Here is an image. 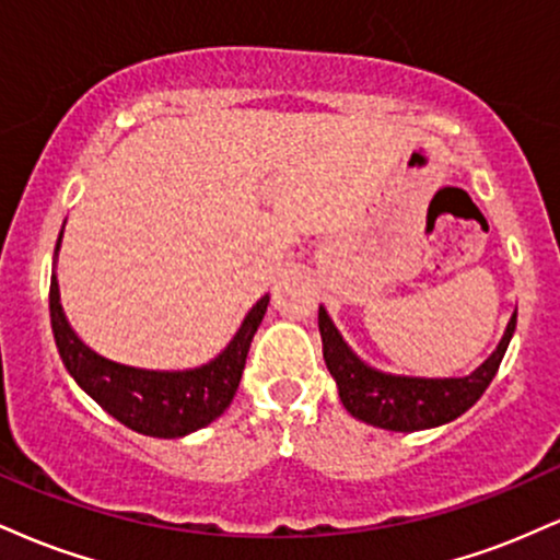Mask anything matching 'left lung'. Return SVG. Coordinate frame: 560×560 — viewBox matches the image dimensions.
Returning a JSON list of instances; mask_svg holds the SVG:
<instances>
[{"label":"left lung","instance_id":"8db88e82","mask_svg":"<svg viewBox=\"0 0 560 560\" xmlns=\"http://www.w3.org/2000/svg\"><path fill=\"white\" fill-rule=\"evenodd\" d=\"M318 331L324 342L326 369L337 382L339 400L347 413L387 432H421L458 419L485 395L516 331V313L508 320L503 339L492 355L477 371L447 378L387 374L361 361L345 342L324 305L318 307Z\"/></svg>","mask_w":560,"mask_h":560}]
</instances>
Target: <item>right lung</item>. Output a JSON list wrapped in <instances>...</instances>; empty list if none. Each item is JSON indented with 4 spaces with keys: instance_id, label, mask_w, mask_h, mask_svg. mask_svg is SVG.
<instances>
[{
    "instance_id": "right-lung-1",
    "label": "right lung",
    "mask_w": 560,
    "mask_h": 560,
    "mask_svg": "<svg viewBox=\"0 0 560 560\" xmlns=\"http://www.w3.org/2000/svg\"><path fill=\"white\" fill-rule=\"evenodd\" d=\"M60 242L62 231L57 236L55 268ZM266 307L268 294H262L244 316L240 331L231 337V342L218 352L213 361L184 371H152L115 363L110 358L94 352L89 345H83V339L68 324L66 311L60 305V287H57L55 271L52 284H49L52 334L68 374L113 419H118L133 432L160 436V440H178V436L197 432V429L213 423L229 408L236 387H240L249 342H253L255 331L266 316Z\"/></svg>"
}]
</instances>
